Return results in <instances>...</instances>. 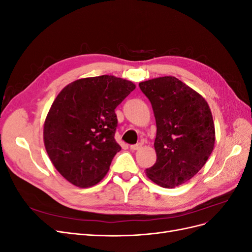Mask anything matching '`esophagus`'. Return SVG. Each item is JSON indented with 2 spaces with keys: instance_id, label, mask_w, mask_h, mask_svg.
<instances>
[{
  "instance_id": "esophagus-1",
  "label": "esophagus",
  "mask_w": 252,
  "mask_h": 252,
  "mask_svg": "<svg viewBox=\"0 0 252 252\" xmlns=\"http://www.w3.org/2000/svg\"><path fill=\"white\" fill-rule=\"evenodd\" d=\"M141 147H142V144L139 143V144H135V145H131L130 149L133 150V151H135V150H139Z\"/></svg>"
}]
</instances>
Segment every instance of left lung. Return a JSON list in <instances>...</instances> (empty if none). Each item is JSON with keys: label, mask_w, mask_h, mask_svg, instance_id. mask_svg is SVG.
Here are the masks:
<instances>
[{"label": "left lung", "mask_w": 252, "mask_h": 252, "mask_svg": "<svg viewBox=\"0 0 252 252\" xmlns=\"http://www.w3.org/2000/svg\"><path fill=\"white\" fill-rule=\"evenodd\" d=\"M154 109L157 162L145 170L157 185L174 188L199 172L215 147L216 129L208 103L174 77L141 82Z\"/></svg>", "instance_id": "obj_1"}]
</instances>
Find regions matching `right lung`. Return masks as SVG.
Masks as SVG:
<instances>
[{"mask_svg":"<svg viewBox=\"0 0 252 252\" xmlns=\"http://www.w3.org/2000/svg\"><path fill=\"white\" fill-rule=\"evenodd\" d=\"M134 89L131 81L100 75L68 84L53 101L44 145L56 169L74 186H94L107 174L121 150L114 140V109Z\"/></svg>","mask_w":252,"mask_h":252,"instance_id":"obj_1","label":"right lung"}]
</instances>
